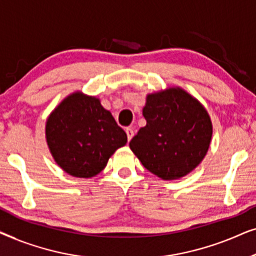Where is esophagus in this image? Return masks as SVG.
I'll list each match as a JSON object with an SVG mask.
<instances>
[{
	"label": "esophagus",
	"mask_w": 256,
	"mask_h": 256,
	"mask_svg": "<svg viewBox=\"0 0 256 256\" xmlns=\"http://www.w3.org/2000/svg\"><path fill=\"white\" fill-rule=\"evenodd\" d=\"M126 132H127V138H128V141H130V140L132 138V136H134V129L129 127V128L126 129Z\"/></svg>",
	"instance_id": "esophagus-1"
}]
</instances>
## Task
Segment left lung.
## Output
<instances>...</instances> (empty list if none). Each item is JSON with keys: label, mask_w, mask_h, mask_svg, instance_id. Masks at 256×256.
<instances>
[{"label": "left lung", "mask_w": 256, "mask_h": 256, "mask_svg": "<svg viewBox=\"0 0 256 256\" xmlns=\"http://www.w3.org/2000/svg\"><path fill=\"white\" fill-rule=\"evenodd\" d=\"M142 114L146 124L129 146L146 170L164 180H174L202 163L213 128L200 101L182 87H169L148 94Z\"/></svg>", "instance_id": "obj_1"}]
</instances>
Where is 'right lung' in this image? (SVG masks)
<instances>
[{"instance_id": "right-lung-1", "label": "right lung", "mask_w": 256, "mask_h": 256, "mask_svg": "<svg viewBox=\"0 0 256 256\" xmlns=\"http://www.w3.org/2000/svg\"><path fill=\"white\" fill-rule=\"evenodd\" d=\"M45 138L54 162L78 178L100 174L110 156L127 143V134L99 98L82 90L70 94L51 112Z\"/></svg>"}]
</instances>
